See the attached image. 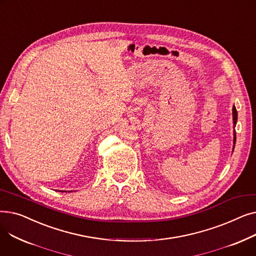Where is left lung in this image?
<instances>
[{
    "label": "left lung",
    "mask_w": 256,
    "mask_h": 256,
    "mask_svg": "<svg viewBox=\"0 0 256 256\" xmlns=\"http://www.w3.org/2000/svg\"><path fill=\"white\" fill-rule=\"evenodd\" d=\"M232 117H234V124L236 126V121H238V112H236V109L234 106V108H232ZM234 144H236V132H234Z\"/></svg>",
    "instance_id": "left-lung-1"
}]
</instances>
